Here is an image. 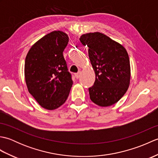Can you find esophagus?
Listing matches in <instances>:
<instances>
[{
    "mask_svg": "<svg viewBox=\"0 0 158 158\" xmlns=\"http://www.w3.org/2000/svg\"><path fill=\"white\" fill-rule=\"evenodd\" d=\"M75 75V77H76L77 79H79V77H80V75H81V72H80V71L78 72L77 73H76Z\"/></svg>",
    "mask_w": 158,
    "mask_h": 158,
    "instance_id": "34e87169",
    "label": "esophagus"
}]
</instances>
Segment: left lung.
Wrapping results in <instances>:
<instances>
[{
	"mask_svg": "<svg viewBox=\"0 0 158 158\" xmlns=\"http://www.w3.org/2000/svg\"><path fill=\"white\" fill-rule=\"evenodd\" d=\"M79 40L88 47L96 75L94 85L89 88L90 99L100 106L114 105L125 94L130 85V64L126 49L98 32L83 35Z\"/></svg>",
	"mask_w": 158,
	"mask_h": 158,
	"instance_id": "obj_1",
	"label": "left lung"
}]
</instances>
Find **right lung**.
Here are the masks:
<instances>
[{
    "mask_svg": "<svg viewBox=\"0 0 158 158\" xmlns=\"http://www.w3.org/2000/svg\"><path fill=\"white\" fill-rule=\"evenodd\" d=\"M69 36L62 31L46 35L30 49L24 75L29 93L43 108L53 110L65 102L73 85L63 52Z\"/></svg>",
    "mask_w": 158,
    "mask_h": 158,
    "instance_id": "right-lung-1",
    "label": "right lung"
}]
</instances>
